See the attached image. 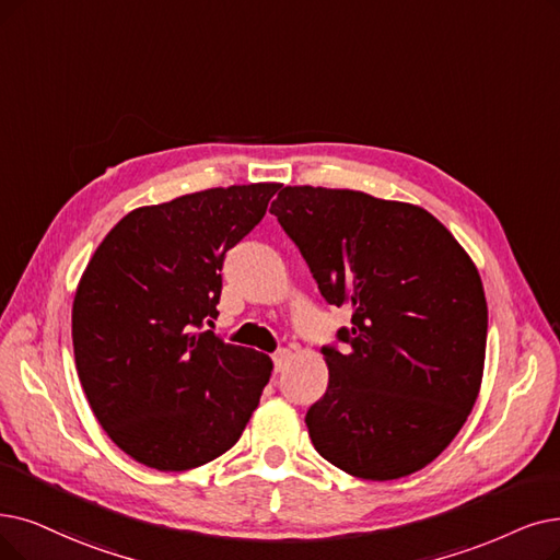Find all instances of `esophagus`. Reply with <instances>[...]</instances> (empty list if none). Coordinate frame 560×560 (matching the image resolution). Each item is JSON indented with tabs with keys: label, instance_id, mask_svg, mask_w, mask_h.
Returning a JSON list of instances; mask_svg holds the SVG:
<instances>
[{
	"label": "esophagus",
	"instance_id": "obj_1",
	"mask_svg": "<svg viewBox=\"0 0 560 560\" xmlns=\"http://www.w3.org/2000/svg\"><path fill=\"white\" fill-rule=\"evenodd\" d=\"M289 355H292V353H289L287 349H278V351L273 353V365H276V372H280V370L287 365Z\"/></svg>",
	"mask_w": 560,
	"mask_h": 560
}]
</instances>
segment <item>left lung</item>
<instances>
[{"label":"left lung","mask_w":560,"mask_h":560,"mask_svg":"<svg viewBox=\"0 0 560 560\" xmlns=\"http://www.w3.org/2000/svg\"><path fill=\"white\" fill-rule=\"evenodd\" d=\"M330 305L351 310L328 388L307 409L317 453L349 476L397 480L434 462L482 382L487 301L478 268L420 207L361 190L284 186L271 205Z\"/></svg>","instance_id":"left-lung-1"}]
</instances>
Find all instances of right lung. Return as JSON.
Here are the masks:
<instances>
[{
  "mask_svg": "<svg viewBox=\"0 0 560 560\" xmlns=\"http://www.w3.org/2000/svg\"><path fill=\"white\" fill-rule=\"evenodd\" d=\"M280 184L209 188L124 215L101 241L73 301L84 395L136 462L188 471L228 453L273 363L207 330L222 261L264 218Z\"/></svg>",
  "mask_w": 560,
  "mask_h": 560,
  "instance_id": "add662e5",
  "label": "right lung"
}]
</instances>
